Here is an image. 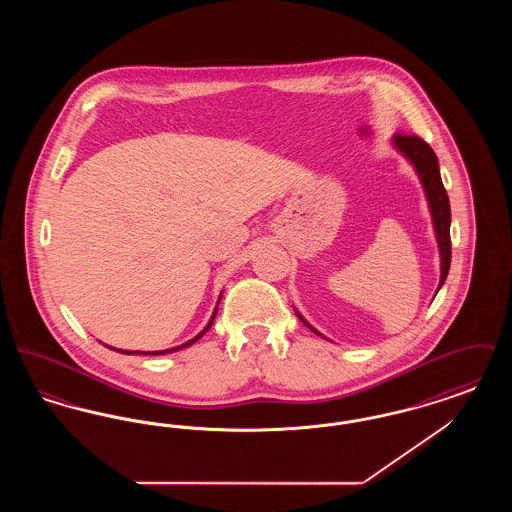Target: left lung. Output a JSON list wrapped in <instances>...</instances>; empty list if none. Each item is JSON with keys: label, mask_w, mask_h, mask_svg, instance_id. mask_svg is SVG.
<instances>
[{"label": "left lung", "mask_w": 512, "mask_h": 512, "mask_svg": "<svg viewBox=\"0 0 512 512\" xmlns=\"http://www.w3.org/2000/svg\"><path fill=\"white\" fill-rule=\"evenodd\" d=\"M391 146L395 147L413 165L414 171L418 174V180L424 188V194H426L428 209H430L432 224H434V234H436V240H438L439 268H441L438 284L439 292L441 286L445 284V278L449 274V265H451V234H449L451 207H449V197H447V192H445L443 182H441L438 157H436L434 149L418 136L395 134L391 138ZM295 315L311 332H315L317 336H322L317 328L311 326L297 309H295Z\"/></svg>", "instance_id": "1"}]
</instances>
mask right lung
<instances>
[{
    "label": "right lung",
    "mask_w": 512,
    "mask_h": 512,
    "mask_svg": "<svg viewBox=\"0 0 512 512\" xmlns=\"http://www.w3.org/2000/svg\"><path fill=\"white\" fill-rule=\"evenodd\" d=\"M220 297H222V293L219 295V301H217V307H215V311H213V315H211V320L207 322V326L192 338V340L186 341V343H182V345H176V347H171V349H163V351H128V349H115V347H111V345H105V347H109V349H115V351H119V353H124V355H167V353H174V351H180V349H184V347H190V345H194L195 341L199 340L211 326H213V320L217 317V311H219V303Z\"/></svg>",
    "instance_id": "1"
}]
</instances>
